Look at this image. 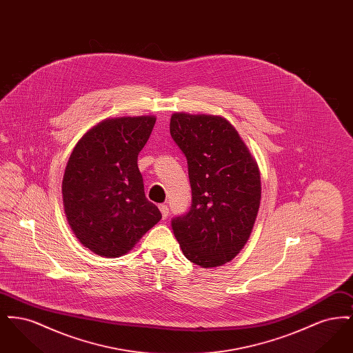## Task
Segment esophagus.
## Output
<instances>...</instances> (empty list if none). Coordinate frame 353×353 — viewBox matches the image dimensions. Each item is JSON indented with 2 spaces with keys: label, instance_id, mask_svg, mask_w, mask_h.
<instances>
[{
  "label": "esophagus",
  "instance_id": "34e87169",
  "mask_svg": "<svg viewBox=\"0 0 353 353\" xmlns=\"http://www.w3.org/2000/svg\"><path fill=\"white\" fill-rule=\"evenodd\" d=\"M159 209H160V212H161V214H163V219H167L169 214L168 206H167V205H160Z\"/></svg>",
  "mask_w": 353,
  "mask_h": 353
}]
</instances>
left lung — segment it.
Returning <instances> with one entry per match:
<instances>
[{
  "label": "left lung",
  "mask_w": 353,
  "mask_h": 353,
  "mask_svg": "<svg viewBox=\"0 0 353 353\" xmlns=\"http://www.w3.org/2000/svg\"><path fill=\"white\" fill-rule=\"evenodd\" d=\"M170 136L188 161L190 209L172 219L185 256L201 268L230 262L252 234L261 174L234 127L221 117L176 112Z\"/></svg>",
  "instance_id": "obj_1"
}]
</instances>
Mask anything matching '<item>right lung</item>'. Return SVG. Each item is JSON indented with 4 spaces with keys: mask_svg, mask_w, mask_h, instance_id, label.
<instances>
[{
    "mask_svg": "<svg viewBox=\"0 0 353 353\" xmlns=\"http://www.w3.org/2000/svg\"><path fill=\"white\" fill-rule=\"evenodd\" d=\"M154 123V117L105 119L83 134L68 159L62 181L68 225L101 256L130 252L161 219L137 167Z\"/></svg>",
    "mask_w": 353,
    "mask_h": 353,
    "instance_id": "add662e5",
    "label": "right lung"
}]
</instances>
